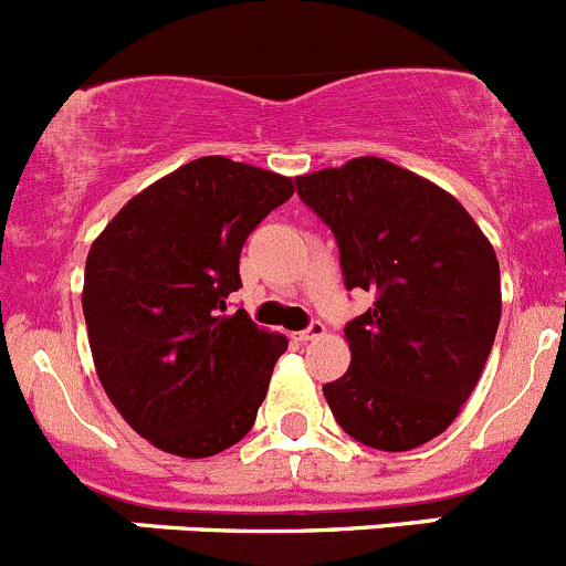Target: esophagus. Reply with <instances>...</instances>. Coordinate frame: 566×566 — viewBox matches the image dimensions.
<instances>
[{"label":"esophagus","mask_w":566,"mask_h":566,"mask_svg":"<svg viewBox=\"0 0 566 566\" xmlns=\"http://www.w3.org/2000/svg\"><path fill=\"white\" fill-rule=\"evenodd\" d=\"M323 334H326V326H323L321 321H315L310 328H304V332L295 334V337H298L301 343H310V339H321Z\"/></svg>","instance_id":"34e87169"}]
</instances>
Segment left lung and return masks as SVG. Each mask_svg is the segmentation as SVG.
<instances>
[{
    "label": "left lung",
    "instance_id": "obj_1",
    "mask_svg": "<svg viewBox=\"0 0 566 566\" xmlns=\"http://www.w3.org/2000/svg\"><path fill=\"white\" fill-rule=\"evenodd\" d=\"M295 185L337 238L345 287L376 295L345 326L350 365L323 387L328 409L367 448L426 446L457 420L495 343V249L448 190L384 157Z\"/></svg>",
    "mask_w": 566,
    "mask_h": 566
}]
</instances>
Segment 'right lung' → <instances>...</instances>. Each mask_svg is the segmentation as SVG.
I'll return each mask as SVG.
<instances>
[{"label": "right lung", "mask_w": 566, "mask_h": 566, "mask_svg": "<svg viewBox=\"0 0 566 566\" xmlns=\"http://www.w3.org/2000/svg\"><path fill=\"white\" fill-rule=\"evenodd\" d=\"M295 193L290 177L199 157L132 196L85 262L82 312L104 392L160 451L205 459L243 440L287 337L227 315L240 249Z\"/></svg>", "instance_id": "obj_1"}]
</instances>
